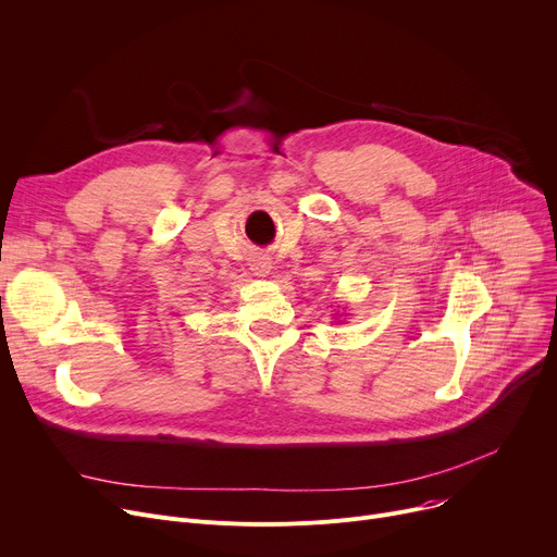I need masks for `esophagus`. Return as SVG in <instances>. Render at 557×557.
I'll use <instances>...</instances> for the list:
<instances>
[{
  "mask_svg": "<svg viewBox=\"0 0 557 557\" xmlns=\"http://www.w3.org/2000/svg\"><path fill=\"white\" fill-rule=\"evenodd\" d=\"M250 269H252V273H255V275H259V277H267V275L271 273L273 264H271V259H269V257L257 255V257L252 259V262H250Z\"/></svg>",
  "mask_w": 557,
  "mask_h": 557,
  "instance_id": "34e87169",
  "label": "esophagus"
}]
</instances>
